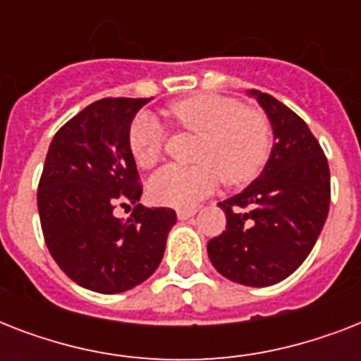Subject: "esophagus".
<instances>
[{
	"instance_id": "34e87169",
	"label": "esophagus",
	"mask_w": 361,
	"mask_h": 361,
	"mask_svg": "<svg viewBox=\"0 0 361 361\" xmlns=\"http://www.w3.org/2000/svg\"><path fill=\"white\" fill-rule=\"evenodd\" d=\"M197 214V209L195 208H185V209H178V219L185 221L189 219V217H192V215Z\"/></svg>"
}]
</instances>
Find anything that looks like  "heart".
Here are the masks:
<instances>
[{
	"label": "heart",
	"mask_w": 361,
	"mask_h": 361,
	"mask_svg": "<svg viewBox=\"0 0 361 361\" xmlns=\"http://www.w3.org/2000/svg\"><path fill=\"white\" fill-rule=\"evenodd\" d=\"M164 116L180 129L200 135L195 166L170 164L159 170L147 185L153 202L172 208H191L219 183L255 180L271 152V127L258 109L219 93H197L164 109ZM163 130L149 114L136 116L129 127V149L135 163L152 169L163 155Z\"/></svg>",
	"instance_id": "b5f03b06"
}]
</instances>
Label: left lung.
I'll list each match as a JSON object with an SVG mask.
<instances>
[{
    "mask_svg": "<svg viewBox=\"0 0 361 361\" xmlns=\"http://www.w3.org/2000/svg\"><path fill=\"white\" fill-rule=\"evenodd\" d=\"M274 129L262 174L240 195L219 202L226 231L208 241L223 277L269 286L296 271L314 247L330 209V169L307 123L268 93L251 90Z\"/></svg>",
    "mask_w": 361,
    "mask_h": 361,
    "instance_id": "obj_1",
    "label": "left lung"
}]
</instances>
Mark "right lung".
Returning a JSON list of instances; mask_svg holds the SVG:
<instances>
[{"label":"right lung","mask_w":361,"mask_h":361,"mask_svg":"<svg viewBox=\"0 0 361 361\" xmlns=\"http://www.w3.org/2000/svg\"><path fill=\"white\" fill-rule=\"evenodd\" d=\"M149 99H101L71 118L52 138L39 180L37 206L52 258L76 285L101 294L135 288L161 264L176 225L170 208L138 204L140 176L129 127ZM129 200L127 221L114 217Z\"/></svg>","instance_id":"obj_1"}]
</instances>
